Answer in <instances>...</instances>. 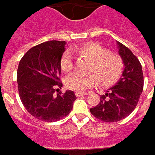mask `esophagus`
<instances>
[{"instance_id":"esophagus-1","label":"esophagus","mask_w":155,"mask_h":155,"mask_svg":"<svg viewBox=\"0 0 155 155\" xmlns=\"http://www.w3.org/2000/svg\"><path fill=\"white\" fill-rule=\"evenodd\" d=\"M87 94H88V92H76V97H80L82 96H85Z\"/></svg>"}]
</instances>
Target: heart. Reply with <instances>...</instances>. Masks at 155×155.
I'll list each match as a JSON object with an SVG mask.
<instances>
[{"label": "heart", "mask_w": 155, "mask_h": 155, "mask_svg": "<svg viewBox=\"0 0 155 155\" xmlns=\"http://www.w3.org/2000/svg\"><path fill=\"white\" fill-rule=\"evenodd\" d=\"M77 52L91 61L88 71L92 74L69 75L64 83L70 90L78 92L84 91L93 86L97 83V79L100 84L107 86L115 84L121 77L123 70L122 58L115 53H108V50L104 46L98 44H88L78 48ZM60 67L64 72H69L73 68V58L69 51L63 54Z\"/></svg>", "instance_id": "heart-1"}]
</instances>
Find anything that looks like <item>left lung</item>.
Returning a JSON list of instances; mask_svg holds the SVG:
<instances>
[{"label":"left lung","mask_w":155,"mask_h":155,"mask_svg":"<svg viewBox=\"0 0 155 155\" xmlns=\"http://www.w3.org/2000/svg\"><path fill=\"white\" fill-rule=\"evenodd\" d=\"M116 45L124 64L122 77L105 95L101 96L99 104L91 109L93 116L105 122H118L129 116L135 109L143 90L140 61L122 43L116 41Z\"/></svg>","instance_id":"1"}]
</instances>
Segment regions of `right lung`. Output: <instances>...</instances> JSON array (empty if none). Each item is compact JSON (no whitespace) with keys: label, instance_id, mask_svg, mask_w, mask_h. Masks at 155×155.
I'll list each match as a JSON object with an SVG mask.
<instances>
[{"label":"right lung","instance_id":"1","mask_svg":"<svg viewBox=\"0 0 155 155\" xmlns=\"http://www.w3.org/2000/svg\"><path fill=\"white\" fill-rule=\"evenodd\" d=\"M65 41L51 40L33 46L22 57L17 70L18 91L26 110L44 122H55L69 115L77 99L72 91L55 94L61 89L60 60Z\"/></svg>","mask_w":155,"mask_h":155}]
</instances>
